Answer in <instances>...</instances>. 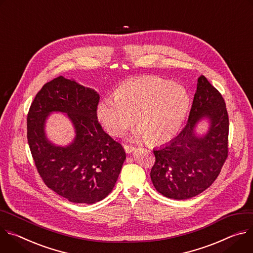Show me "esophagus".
Masks as SVG:
<instances>
[{
  "mask_svg": "<svg viewBox=\"0 0 253 253\" xmlns=\"http://www.w3.org/2000/svg\"><path fill=\"white\" fill-rule=\"evenodd\" d=\"M135 150V148L134 147H131V146H125V151H126V154H131L133 151Z\"/></svg>",
  "mask_w": 253,
  "mask_h": 253,
  "instance_id": "34e87169",
  "label": "esophagus"
}]
</instances>
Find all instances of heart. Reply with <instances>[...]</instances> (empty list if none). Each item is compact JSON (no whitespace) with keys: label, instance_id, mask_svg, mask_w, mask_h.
<instances>
[{"label":"heart","instance_id":"obj_1","mask_svg":"<svg viewBox=\"0 0 253 253\" xmlns=\"http://www.w3.org/2000/svg\"><path fill=\"white\" fill-rule=\"evenodd\" d=\"M189 106L190 96L183 86L158 77H138L121 84L115 98L101 99L95 115L112 136L123 135L134 118L133 138L161 145L179 132Z\"/></svg>","mask_w":253,"mask_h":253}]
</instances>
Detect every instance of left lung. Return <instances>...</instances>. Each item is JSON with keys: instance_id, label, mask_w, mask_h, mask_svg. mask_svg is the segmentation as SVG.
<instances>
[{"instance_id": "obj_1", "label": "left lung", "mask_w": 253, "mask_h": 253, "mask_svg": "<svg viewBox=\"0 0 253 253\" xmlns=\"http://www.w3.org/2000/svg\"><path fill=\"white\" fill-rule=\"evenodd\" d=\"M203 119L210 127L200 136L195 127ZM228 131L225 101L201 75L186 126L169 144L154 150L151 179L156 190L167 198L185 200L209 188L227 159Z\"/></svg>"}]
</instances>
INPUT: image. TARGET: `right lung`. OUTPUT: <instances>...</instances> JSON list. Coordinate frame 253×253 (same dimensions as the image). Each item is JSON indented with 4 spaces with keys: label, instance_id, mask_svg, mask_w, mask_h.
I'll list each match as a JSON object with an SVG mask.
<instances>
[{
    "label": "right lung",
    "instance_id": "right-lung-1",
    "mask_svg": "<svg viewBox=\"0 0 253 253\" xmlns=\"http://www.w3.org/2000/svg\"><path fill=\"white\" fill-rule=\"evenodd\" d=\"M99 94L59 76L44 84L27 117V138L45 185L73 203L93 204L114 189L126 160L123 146L101 127L95 115ZM52 112L66 113L76 129L72 143L61 147L46 138Z\"/></svg>",
    "mask_w": 253,
    "mask_h": 253
}]
</instances>
